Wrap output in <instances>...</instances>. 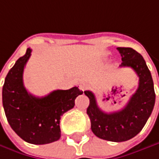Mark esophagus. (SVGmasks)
I'll return each mask as SVG.
<instances>
[{
	"label": "esophagus",
	"instance_id": "esophagus-1",
	"mask_svg": "<svg viewBox=\"0 0 159 159\" xmlns=\"http://www.w3.org/2000/svg\"><path fill=\"white\" fill-rule=\"evenodd\" d=\"M87 87H88V85H87L86 84H81L79 85L80 90H82L83 92H84V91H85V90L87 89Z\"/></svg>",
	"mask_w": 159,
	"mask_h": 159
}]
</instances>
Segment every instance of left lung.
Segmentation results:
<instances>
[{"instance_id": "1", "label": "left lung", "mask_w": 159, "mask_h": 159, "mask_svg": "<svg viewBox=\"0 0 159 159\" xmlns=\"http://www.w3.org/2000/svg\"><path fill=\"white\" fill-rule=\"evenodd\" d=\"M117 50L122 57L120 66L131 67L139 77L137 91L125 107L116 112L106 113L97 106L94 94L84 91L90 100L86 112L93 133L112 142H123L136 137L149 118L156 100L151 73L142 55L129 47H118Z\"/></svg>"}]
</instances>
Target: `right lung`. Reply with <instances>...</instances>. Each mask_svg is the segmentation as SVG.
Returning <instances> with one entry per match:
<instances>
[{"label": "right lung", "instance_id": "1", "mask_svg": "<svg viewBox=\"0 0 159 159\" xmlns=\"http://www.w3.org/2000/svg\"><path fill=\"white\" fill-rule=\"evenodd\" d=\"M32 49L20 57L5 77L2 87V106L8 123L24 141L44 145L61 137V116L75 107V98L83 91L75 86L69 90H55L36 97L26 90L22 75Z\"/></svg>", "mask_w": 159, "mask_h": 159}]
</instances>
